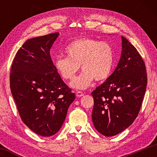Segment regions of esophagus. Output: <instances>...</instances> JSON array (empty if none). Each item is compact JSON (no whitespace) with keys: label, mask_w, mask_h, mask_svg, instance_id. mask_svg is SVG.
I'll list each match as a JSON object with an SVG mask.
<instances>
[{"label":"esophagus","mask_w":157,"mask_h":157,"mask_svg":"<svg viewBox=\"0 0 157 157\" xmlns=\"http://www.w3.org/2000/svg\"><path fill=\"white\" fill-rule=\"evenodd\" d=\"M76 95L78 97H82L84 95V93L82 92V91H77L76 92Z\"/></svg>","instance_id":"obj_1"}]
</instances>
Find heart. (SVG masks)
Returning <instances> with one entry per match:
<instances>
[{
    "label": "heart",
    "instance_id": "obj_1",
    "mask_svg": "<svg viewBox=\"0 0 157 157\" xmlns=\"http://www.w3.org/2000/svg\"><path fill=\"white\" fill-rule=\"evenodd\" d=\"M65 53L66 57H58L55 59V67L63 79L72 80L80 66L83 71L71 83L74 89H86L94 79L104 81L112 71L114 52L107 42L83 37L68 44Z\"/></svg>",
    "mask_w": 157,
    "mask_h": 157
}]
</instances>
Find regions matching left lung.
<instances>
[{"label": "left lung", "mask_w": 157, "mask_h": 157, "mask_svg": "<svg viewBox=\"0 0 157 157\" xmlns=\"http://www.w3.org/2000/svg\"><path fill=\"white\" fill-rule=\"evenodd\" d=\"M116 68L91 93L94 100L92 121L95 128L105 136L124 131L136 118L144 98L147 78L139 52L124 38Z\"/></svg>", "instance_id": "left-lung-1"}]
</instances>
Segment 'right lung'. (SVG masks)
Segmentation results:
<instances>
[{
    "instance_id": "add662e5",
    "label": "right lung",
    "mask_w": 157,
    "mask_h": 157,
    "mask_svg": "<svg viewBox=\"0 0 157 157\" xmlns=\"http://www.w3.org/2000/svg\"><path fill=\"white\" fill-rule=\"evenodd\" d=\"M59 34L26 41L18 50L10 71V89L21 120L42 136H52L59 131L75 98L50 55Z\"/></svg>"
}]
</instances>
